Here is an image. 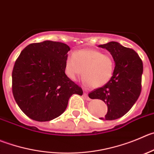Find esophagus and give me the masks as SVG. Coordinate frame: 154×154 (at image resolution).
Returning a JSON list of instances; mask_svg holds the SVG:
<instances>
[{"mask_svg":"<svg viewBox=\"0 0 154 154\" xmlns=\"http://www.w3.org/2000/svg\"><path fill=\"white\" fill-rule=\"evenodd\" d=\"M84 98H85L87 100H90V99L89 98L88 94H87V93H84Z\"/></svg>","mask_w":154,"mask_h":154,"instance_id":"obj_1","label":"esophagus"}]
</instances>
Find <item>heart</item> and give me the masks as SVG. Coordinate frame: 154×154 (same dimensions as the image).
Here are the masks:
<instances>
[{"label":"heart","mask_w":154,"mask_h":154,"mask_svg":"<svg viewBox=\"0 0 154 154\" xmlns=\"http://www.w3.org/2000/svg\"><path fill=\"white\" fill-rule=\"evenodd\" d=\"M115 61L110 54L97 49H81L70 54L66 58L64 70L72 80L84 72V81L93 88L106 85L114 74Z\"/></svg>","instance_id":"1"}]
</instances>
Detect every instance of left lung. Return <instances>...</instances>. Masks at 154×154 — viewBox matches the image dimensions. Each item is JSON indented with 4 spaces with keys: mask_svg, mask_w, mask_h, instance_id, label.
I'll list each match as a JSON object with an SVG mask.
<instances>
[{
    "mask_svg": "<svg viewBox=\"0 0 154 154\" xmlns=\"http://www.w3.org/2000/svg\"><path fill=\"white\" fill-rule=\"evenodd\" d=\"M99 47L111 53L116 66L111 80L106 85L89 93L90 99H99L107 105L105 120H115L131 109L141 92L143 63L134 50L110 42Z\"/></svg>",
    "mask_w": 154,
    "mask_h": 154,
    "instance_id": "1",
    "label": "left lung"
}]
</instances>
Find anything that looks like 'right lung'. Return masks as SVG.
Instances as JSON below:
<instances>
[{"label":"right lung","instance_id":"right-lung-1","mask_svg":"<svg viewBox=\"0 0 154 154\" xmlns=\"http://www.w3.org/2000/svg\"><path fill=\"white\" fill-rule=\"evenodd\" d=\"M70 47L44 41L27 45L16 60L12 91L21 110L32 120L48 122L61 116L73 94L83 90L65 74Z\"/></svg>","mask_w":154,"mask_h":154}]
</instances>
